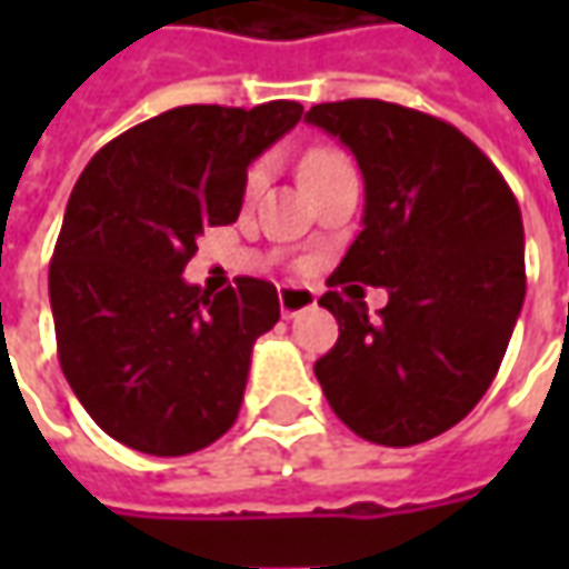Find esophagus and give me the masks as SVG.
<instances>
[{"instance_id":"34e87169","label":"esophagus","mask_w":569,"mask_h":569,"mask_svg":"<svg viewBox=\"0 0 569 569\" xmlns=\"http://www.w3.org/2000/svg\"><path fill=\"white\" fill-rule=\"evenodd\" d=\"M278 303H281V317L291 319L310 307H317V295L310 288H297V284H284L278 288Z\"/></svg>"}]
</instances>
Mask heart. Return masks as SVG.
<instances>
[{
    "label": "heart",
    "mask_w": 569,
    "mask_h": 569,
    "mask_svg": "<svg viewBox=\"0 0 569 569\" xmlns=\"http://www.w3.org/2000/svg\"><path fill=\"white\" fill-rule=\"evenodd\" d=\"M348 164V158L339 154V151H332V148H319V151H310L307 154V161H303V180L310 183V180H317L322 173H329V170H336V167ZM266 183V164H256L250 170V177H247V192H256V189Z\"/></svg>",
    "instance_id": "1"
}]
</instances>
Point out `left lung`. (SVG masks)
I'll list each match as a JSON object with an SVG mask.
<instances>
[{
  "instance_id": "8db88e82",
  "label": "left lung",
  "mask_w": 569,
  "mask_h": 569,
  "mask_svg": "<svg viewBox=\"0 0 569 569\" xmlns=\"http://www.w3.org/2000/svg\"><path fill=\"white\" fill-rule=\"evenodd\" d=\"M363 173V230L329 288L389 291L380 317L326 291L339 341L313 367L332 411L380 447H415L459 425L488 392L526 297L519 202L456 126L386 100L317 103Z\"/></svg>"
}]
</instances>
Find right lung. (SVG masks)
I'll list each match as a JSON object with an SVG mask.
<instances>
[{"mask_svg":"<svg viewBox=\"0 0 569 569\" xmlns=\"http://www.w3.org/2000/svg\"><path fill=\"white\" fill-rule=\"evenodd\" d=\"M303 117L189 103L107 142L69 196L50 262L66 380L94 425L148 456H187L237 421L256 339L278 291L237 278L221 295L183 281L196 237L237 221L247 167Z\"/></svg>","mask_w":569,"mask_h":569,"instance_id":"1","label":"right lung"}]
</instances>
